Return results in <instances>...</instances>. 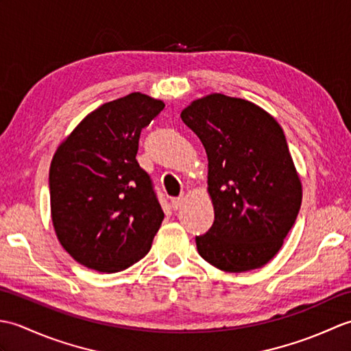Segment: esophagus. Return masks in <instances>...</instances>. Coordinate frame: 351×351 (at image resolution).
<instances>
[{
    "label": "esophagus",
    "mask_w": 351,
    "mask_h": 351,
    "mask_svg": "<svg viewBox=\"0 0 351 351\" xmlns=\"http://www.w3.org/2000/svg\"><path fill=\"white\" fill-rule=\"evenodd\" d=\"M182 202H184L182 197H173L170 200V205H171V208H173V210H178V208H181Z\"/></svg>",
    "instance_id": "obj_1"
}]
</instances>
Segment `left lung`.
<instances>
[{
	"label": "left lung",
	"instance_id": "8db88e82",
	"mask_svg": "<svg viewBox=\"0 0 351 351\" xmlns=\"http://www.w3.org/2000/svg\"><path fill=\"white\" fill-rule=\"evenodd\" d=\"M181 119L208 156L214 223L196 237L199 255L229 273L264 267L302 205V182L280 125L253 102L221 93L193 101Z\"/></svg>",
	"mask_w": 351,
	"mask_h": 351
}]
</instances>
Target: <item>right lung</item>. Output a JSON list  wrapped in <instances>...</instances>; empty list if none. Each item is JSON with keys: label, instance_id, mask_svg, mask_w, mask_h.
Listing matches in <instances>:
<instances>
[{"label": "right lung", "instance_id": "add662e5", "mask_svg": "<svg viewBox=\"0 0 351 351\" xmlns=\"http://www.w3.org/2000/svg\"><path fill=\"white\" fill-rule=\"evenodd\" d=\"M162 108V101L138 92L104 104L52 156V225L81 265L116 273L151 250L164 213L136 155L141 130Z\"/></svg>", "mask_w": 351, "mask_h": 351}]
</instances>
